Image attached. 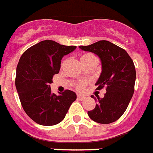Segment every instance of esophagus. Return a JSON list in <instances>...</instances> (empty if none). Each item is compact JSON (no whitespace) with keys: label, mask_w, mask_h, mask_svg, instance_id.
Returning <instances> with one entry per match:
<instances>
[{"label":"esophagus","mask_w":153,"mask_h":153,"mask_svg":"<svg viewBox=\"0 0 153 153\" xmlns=\"http://www.w3.org/2000/svg\"><path fill=\"white\" fill-rule=\"evenodd\" d=\"M77 97H78V99H79V100H83V99H85V96H82V95H78L77 96Z\"/></svg>","instance_id":"1"}]
</instances>
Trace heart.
<instances>
[{"label":"heart","mask_w":153,"mask_h":153,"mask_svg":"<svg viewBox=\"0 0 153 153\" xmlns=\"http://www.w3.org/2000/svg\"><path fill=\"white\" fill-rule=\"evenodd\" d=\"M91 57H94L93 55H91V54L87 53V54H83L82 56H80V61L82 63L83 62H87L89 59H91ZM84 86H85V82H80L79 83H77V88L79 89V90H82V88H84Z\"/></svg>","instance_id":"b5f03b06"}]
</instances>
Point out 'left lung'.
I'll return each mask as SVG.
<instances>
[{"label":"left lung","instance_id":"1","mask_svg":"<svg viewBox=\"0 0 153 153\" xmlns=\"http://www.w3.org/2000/svg\"><path fill=\"white\" fill-rule=\"evenodd\" d=\"M79 48L99 56L101 73L96 82L97 89L106 87L103 98L92 97L96 107L88 112V116L101 124L114 123L125 113L134 94L136 79L134 62L123 48L107 40L79 46Z\"/></svg>","mask_w":153,"mask_h":153}]
</instances>
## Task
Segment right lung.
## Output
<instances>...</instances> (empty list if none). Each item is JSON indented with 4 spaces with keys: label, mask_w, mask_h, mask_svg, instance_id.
Returning <instances> with one entry per match:
<instances>
[{
    "label": "right lung",
    "mask_w": 153,
    "mask_h": 153,
    "mask_svg": "<svg viewBox=\"0 0 153 153\" xmlns=\"http://www.w3.org/2000/svg\"><path fill=\"white\" fill-rule=\"evenodd\" d=\"M53 40H43L22 55L16 70L15 85L26 114L42 126H53L65 117L75 92L65 90L56 95L51 91L53 76L59 72L62 57L75 50Z\"/></svg>",
    "instance_id": "add662e5"
}]
</instances>
